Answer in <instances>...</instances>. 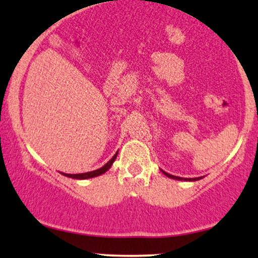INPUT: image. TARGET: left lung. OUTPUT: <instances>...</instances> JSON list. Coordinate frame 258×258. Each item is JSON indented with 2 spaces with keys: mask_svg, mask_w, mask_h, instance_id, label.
<instances>
[{
  "mask_svg": "<svg viewBox=\"0 0 258 258\" xmlns=\"http://www.w3.org/2000/svg\"><path fill=\"white\" fill-rule=\"evenodd\" d=\"M161 172L165 174V176L168 177V178H172V179H177V180H191V182H194V180H199L203 178V177H197V178H182V177H177V176H173V174H170L167 172H165V171L161 170Z\"/></svg>",
  "mask_w": 258,
  "mask_h": 258,
  "instance_id": "obj_1",
  "label": "left lung"
}]
</instances>
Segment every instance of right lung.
I'll use <instances>...</instances> for the list:
<instances>
[{
	"mask_svg": "<svg viewBox=\"0 0 258 258\" xmlns=\"http://www.w3.org/2000/svg\"><path fill=\"white\" fill-rule=\"evenodd\" d=\"M117 153L115 154L112 158L109 160L108 162L104 165V166H102L100 168H98V170H94V171H90V172H85V173H76V174H72V173H64V172H60L61 174H64L65 177H69V178H74V179H87V178H93V177H97V176H100V174L105 173L106 171L109 170V168L111 167L112 162L115 161V159H116L117 156Z\"/></svg>",
	"mask_w": 258,
	"mask_h": 258,
	"instance_id": "obj_1",
	"label": "right lung"
}]
</instances>
